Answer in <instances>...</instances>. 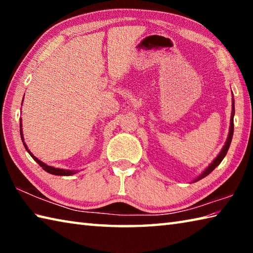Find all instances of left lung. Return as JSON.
<instances>
[{
    "instance_id": "8db88e82",
    "label": "left lung",
    "mask_w": 253,
    "mask_h": 253,
    "mask_svg": "<svg viewBox=\"0 0 253 253\" xmlns=\"http://www.w3.org/2000/svg\"><path fill=\"white\" fill-rule=\"evenodd\" d=\"M233 117H234V99L232 98V113H231V119H230V128H229V135H228V138H226V142L224 144V146L222 147L221 152L219 153V155H217L215 158H214L213 162L210 164L207 169H205L202 173H201L198 177L193 179V182H198L200 179H202L203 177L208 176V175L212 172V170L216 168V166L220 165V163L223 161V158L225 157L226 153L229 151V147H230V144H231V140H232V136H233Z\"/></svg>"
}]
</instances>
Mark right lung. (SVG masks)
Returning a JSON list of instances; mask_svg holds the SVG:
<instances>
[{"instance_id":"add662e5","label":"right lung","mask_w":253,"mask_h":253,"mask_svg":"<svg viewBox=\"0 0 253 253\" xmlns=\"http://www.w3.org/2000/svg\"><path fill=\"white\" fill-rule=\"evenodd\" d=\"M20 134H21V139H22L25 149H27L28 153L30 154V155H31V157L33 158V160L36 161L38 164H39L41 168L45 170V172H48L49 174H52V175H60V176H70V175H74V174L79 172V170H74V169H63L53 168V166H50L48 164H45V163H43L42 161L38 160V158L34 156L31 152L29 151L27 144L24 143V137H23V131H22V122H21V119H20Z\"/></svg>"}]
</instances>
